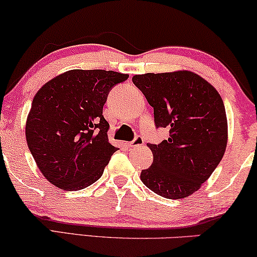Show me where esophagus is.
<instances>
[{
  "label": "esophagus",
  "mask_w": 257,
  "mask_h": 257,
  "mask_svg": "<svg viewBox=\"0 0 257 257\" xmlns=\"http://www.w3.org/2000/svg\"><path fill=\"white\" fill-rule=\"evenodd\" d=\"M144 143H145V140H144V138L143 137H136L135 139L132 140V142H130L127 145L130 146V147H136V146H142V145H144Z\"/></svg>",
  "instance_id": "1"
}]
</instances>
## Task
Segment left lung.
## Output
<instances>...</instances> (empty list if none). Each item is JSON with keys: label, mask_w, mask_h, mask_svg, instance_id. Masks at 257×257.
I'll use <instances>...</instances> for the list:
<instances>
[{"label": "left lung", "mask_w": 257, "mask_h": 257, "mask_svg": "<svg viewBox=\"0 0 257 257\" xmlns=\"http://www.w3.org/2000/svg\"><path fill=\"white\" fill-rule=\"evenodd\" d=\"M132 82L153 107L157 127L170 128L167 140L147 144L153 164L142 171L140 179L164 198H187L212 175L226 151L222 98L191 71L136 75Z\"/></svg>", "instance_id": "8db88e82"}]
</instances>
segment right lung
I'll return each instance as SVG.
<instances>
[{
  "label": "right lung",
  "instance_id": "obj_1",
  "mask_svg": "<svg viewBox=\"0 0 257 257\" xmlns=\"http://www.w3.org/2000/svg\"><path fill=\"white\" fill-rule=\"evenodd\" d=\"M128 75L70 70L45 83L26 124L31 154L45 179L66 191L96 182L118 149L108 143L103 106L108 92Z\"/></svg>",
  "mask_w": 257,
  "mask_h": 257
}]
</instances>
